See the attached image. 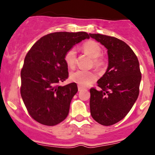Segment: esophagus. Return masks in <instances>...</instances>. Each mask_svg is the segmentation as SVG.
Instances as JSON below:
<instances>
[{"label": "esophagus", "mask_w": 155, "mask_h": 155, "mask_svg": "<svg viewBox=\"0 0 155 155\" xmlns=\"http://www.w3.org/2000/svg\"><path fill=\"white\" fill-rule=\"evenodd\" d=\"M84 89V88L82 87H81V86H80V85H79V86H78V90H79V91H82Z\"/></svg>", "instance_id": "1"}]
</instances>
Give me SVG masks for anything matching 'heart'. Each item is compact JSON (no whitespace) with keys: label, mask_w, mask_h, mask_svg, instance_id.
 Listing matches in <instances>:
<instances>
[{"label":"heart","mask_w":155,"mask_h":155,"mask_svg":"<svg viewBox=\"0 0 155 155\" xmlns=\"http://www.w3.org/2000/svg\"><path fill=\"white\" fill-rule=\"evenodd\" d=\"M81 48L84 51H85L93 59L94 64L95 65L101 66L103 65L104 61L101 58H99L102 52V49H101V46L97 42L94 41H88L83 44ZM76 58V49L74 48L69 49L65 54V61L68 66L69 68H74L75 66ZM96 79H97V75L92 71L79 69V70L72 72L70 75L71 81L82 87L89 86L92 83H93Z\"/></svg>","instance_id":"obj_1"}]
</instances>
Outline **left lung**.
Instances as JSON below:
<instances>
[{
  "label": "left lung",
  "instance_id": "obj_1",
  "mask_svg": "<svg viewBox=\"0 0 155 155\" xmlns=\"http://www.w3.org/2000/svg\"><path fill=\"white\" fill-rule=\"evenodd\" d=\"M108 49V66L97 81L100 90L90 89V114L99 124L109 126L130 111L138 94L141 73L136 55L125 42L115 37L90 33Z\"/></svg>",
  "mask_w": 155,
  "mask_h": 155
}]
</instances>
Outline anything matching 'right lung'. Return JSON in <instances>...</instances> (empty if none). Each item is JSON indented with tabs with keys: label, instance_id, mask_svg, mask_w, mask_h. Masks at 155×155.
I'll return each mask as SVG.
<instances>
[{
	"label": "right lung",
	"instance_id": "obj_1",
	"mask_svg": "<svg viewBox=\"0 0 155 155\" xmlns=\"http://www.w3.org/2000/svg\"><path fill=\"white\" fill-rule=\"evenodd\" d=\"M90 36L85 32H56L37 41L27 53L21 71L20 93L33 120L54 126L66 118L71 101L78 91L76 83L59 86L68 77L65 54Z\"/></svg>",
	"mask_w": 155,
	"mask_h": 155
}]
</instances>
